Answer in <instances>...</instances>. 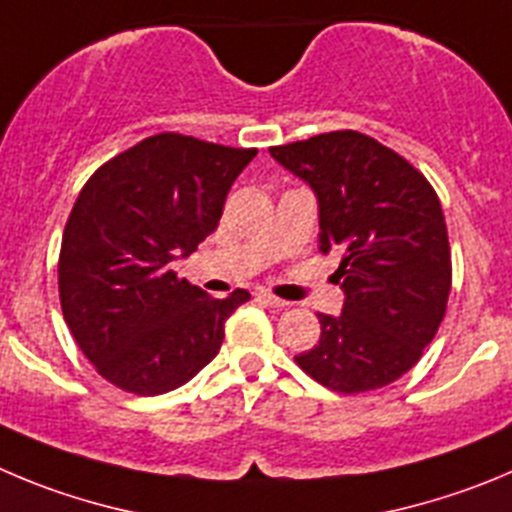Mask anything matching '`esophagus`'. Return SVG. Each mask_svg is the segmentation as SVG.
I'll return each mask as SVG.
<instances>
[{
  "label": "esophagus",
  "instance_id": "esophagus-1",
  "mask_svg": "<svg viewBox=\"0 0 512 512\" xmlns=\"http://www.w3.org/2000/svg\"><path fill=\"white\" fill-rule=\"evenodd\" d=\"M257 298H260L262 303L270 305V308H288V300L278 298V295H272V293H260Z\"/></svg>",
  "mask_w": 512,
  "mask_h": 512
}]
</instances>
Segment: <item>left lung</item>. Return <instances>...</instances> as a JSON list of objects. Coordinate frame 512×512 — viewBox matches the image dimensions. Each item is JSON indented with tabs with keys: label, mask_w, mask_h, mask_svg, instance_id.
<instances>
[{
	"label": "left lung",
	"mask_w": 512,
	"mask_h": 512,
	"mask_svg": "<svg viewBox=\"0 0 512 512\" xmlns=\"http://www.w3.org/2000/svg\"><path fill=\"white\" fill-rule=\"evenodd\" d=\"M313 186L323 255L346 300L318 315L321 341L295 364L338 394H364L407 374L437 336L452 288L442 204L404 156L358 131L318 133L270 148Z\"/></svg>",
	"instance_id": "1"
}]
</instances>
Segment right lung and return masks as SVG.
<instances>
[{"label":"right lung","instance_id":"add662e5","mask_svg":"<svg viewBox=\"0 0 512 512\" xmlns=\"http://www.w3.org/2000/svg\"><path fill=\"white\" fill-rule=\"evenodd\" d=\"M255 154L166 131L85 181L62 232L57 290L75 343L105 381L166 394L219 353L224 321L250 293L212 298L171 262L217 229L229 186Z\"/></svg>","mask_w":512,"mask_h":512}]
</instances>
